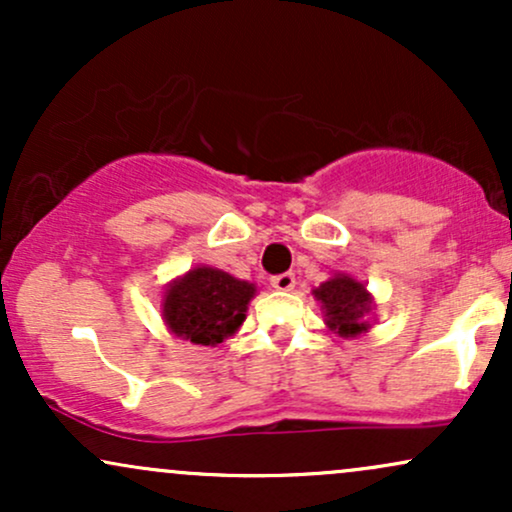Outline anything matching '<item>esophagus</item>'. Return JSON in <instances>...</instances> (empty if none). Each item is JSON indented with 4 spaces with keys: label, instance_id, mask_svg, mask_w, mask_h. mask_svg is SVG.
Listing matches in <instances>:
<instances>
[{
    "label": "esophagus",
    "instance_id": "1",
    "mask_svg": "<svg viewBox=\"0 0 512 512\" xmlns=\"http://www.w3.org/2000/svg\"><path fill=\"white\" fill-rule=\"evenodd\" d=\"M272 286L276 291H291L293 286H296V274L293 272L276 274V276H272Z\"/></svg>",
    "mask_w": 512,
    "mask_h": 512
}]
</instances>
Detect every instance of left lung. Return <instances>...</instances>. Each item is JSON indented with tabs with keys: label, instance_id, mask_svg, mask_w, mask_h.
<instances>
[{
	"label": "left lung",
	"instance_id": "left-lung-1",
	"mask_svg": "<svg viewBox=\"0 0 512 512\" xmlns=\"http://www.w3.org/2000/svg\"><path fill=\"white\" fill-rule=\"evenodd\" d=\"M315 298L325 308L327 325L337 330V334L354 337V334L368 330L363 315L370 310V296L366 286L358 284L351 276L339 274L325 281L320 289H315Z\"/></svg>",
	"mask_w": 512,
	"mask_h": 512
}]
</instances>
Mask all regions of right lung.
<instances>
[{
	"mask_svg": "<svg viewBox=\"0 0 512 512\" xmlns=\"http://www.w3.org/2000/svg\"><path fill=\"white\" fill-rule=\"evenodd\" d=\"M255 286L221 269L197 267L166 291L163 317L175 337L214 346L243 325Z\"/></svg>",
	"mask_w": 512,
	"mask_h": 512,
	"instance_id": "right-lung-1",
	"label": "right lung"
}]
</instances>
